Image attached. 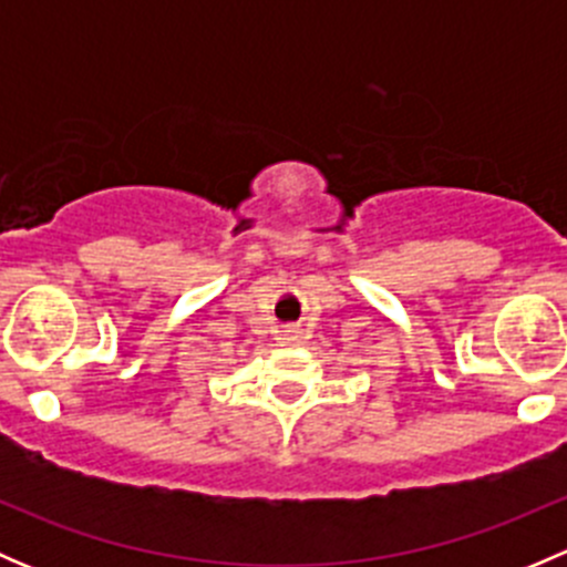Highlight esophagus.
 Listing matches in <instances>:
<instances>
[{
  "label": "esophagus",
  "instance_id": "1",
  "mask_svg": "<svg viewBox=\"0 0 567 567\" xmlns=\"http://www.w3.org/2000/svg\"><path fill=\"white\" fill-rule=\"evenodd\" d=\"M288 337H290V340H296V337H299V331H296V329H290V331H288Z\"/></svg>",
  "mask_w": 567,
  "mask_h": 567
}]
</instances>
